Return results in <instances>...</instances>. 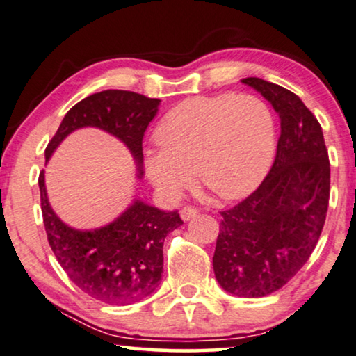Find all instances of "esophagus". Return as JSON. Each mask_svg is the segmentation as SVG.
Here are the masks:
<instances>
[{
  "label": "esophagus",
  "mask_w": 356,
  "mask_h": 356,
  "mask_svg": "<svg viewBox=\"0 0 356 356\" xmlns=\"http://www.w3.org/2000/svg\"><path fill=\"white\" fill-rule=\"evenodd\" d=\"M197 214H198V209L193 207H184L180 209V218H182V221H190V219L197 216Z\"/></svg>",
  "instance_id": "1"
}]
</instances>
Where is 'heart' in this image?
<instances>
[{"mask_svg":"<svg viewBox=\"0 0 356 356\" xmlns=\"http://www.w3.org/2000/svg\"><path fill=\"white\" fill-rule=\"evenodd\" d=\"M159 149H147L145 172L168 200H177L192 184L221 198L252 193L273 163L276 124L271 109L254 95L188 98L161 119L154 134Z\"/></svg>","mask_w":356,"mask_h":356,"instance_id":"1","label":"heart"}]
</instances>
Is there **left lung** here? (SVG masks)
<instances>
[{"mask_svg":"<svg viewBox=\"0 0 356 356\" xmlns=\"http://www.w3.org/2000/svg\"><path fill=\"white\" fill-rule=\"evenodd\" d=\"M240 82L268 99L280 135L266 179L221 213L213 269L226 292L258 298L287 284L316 247L326 221L330 166L323 129L297 95L258 77Z\"/></svg>","mask_w":356,"mask_h":356,"instance_id":"left-lung-1","label":"left lung"}]
</instances>
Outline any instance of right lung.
Listing matches in <instances>:
<instances>
[{"instance_id":"obj_1","label":"right lung","mask_w":356,"mask_h":356,"mask_svg":"<svg viewBox=\"0 0 356 356\" xmlns=\"http://www.w3.org/2000/svg\"><path fill=\"white\" fill-rule=\"evenodd\" d=\"M161 99L126 90H104L69 109L44 149L47 163L67 135L83 127L103 130L126 145L137 177L143 176L142 140L158 114ZM44 230L58 263L90 297L109 305H129L158 289L163 277V243L182 226L179 213L159 209L135 197L106 226L76 229L54 213L48 200L44 171L38 177Z\"/></svg>"}]
</instances>
